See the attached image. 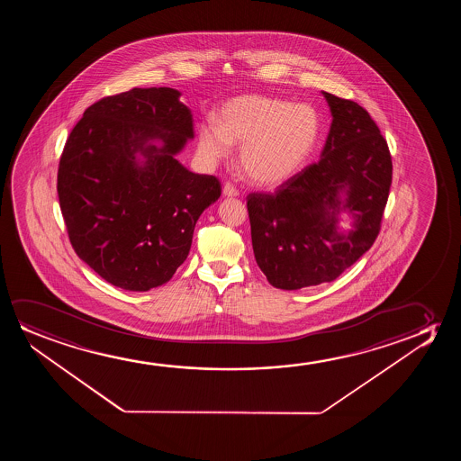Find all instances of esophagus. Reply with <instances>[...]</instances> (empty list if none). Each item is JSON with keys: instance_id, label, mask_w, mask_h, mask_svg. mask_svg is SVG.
Returning a JSON list of instances; mask_svg holds the SVG:
<instances>
[{"instance_id": "obj_1", "label": "esophagus", "mask_w": 461, "mask_h": 461, "mask_svg": "<svg viewBox=\"0 0 461 461\" xmlns=\"http://www.w3.org/2000/svg\"><path fill=\"white\" fill-rule=\"evenodd\" d=\"M221 194H223V196H238L240 195V190L236 189V185H234V184L227 183L223 185Z\"/></svg>"}]
</instances>
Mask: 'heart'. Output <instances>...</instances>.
I'll use <instances>...</instances> for the list:
<instances>
[{
    "label": "heart",
    "mask_w": 461,
    "mask_h": 461,
    "mask_svg": "<svg viewBox=\"0 0 461 461\" xmlns=\"http://www.w3.org/2000/svg\"><path fill=\"white\" fill-rule=\"evenodd\" d=\"M320 118L309 104H290L269 95H247L225 102L217 126L203 122L198 152L208 164L240 146V164L258 185H278L290 179L315 146Z\"/></svg>",
    "instance_id": "1"
}]
</instances>
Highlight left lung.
<instances>
[{"label": "left lung", "instance_id": "obj_1", "mask_svg": "<svg viewBox=\"0 0 461 461\" xmlns=\"http://www.w3.org/2000/svg\"><path fill=\"white\" fill-rule=\"evenodd\" d=\"M322 95L332 124L320 160L274 194L247 196L257 265L280 290L332 282L353 266L378 238L391 190V151L372 116L357 102ZM340 210L355 215L347 235L336 227Z\"/></svg>", "mask_w": 461, "mask_h": 461}]
</instances>
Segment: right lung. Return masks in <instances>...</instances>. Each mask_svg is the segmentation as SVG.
Segmentation results:
<instances>
[{"label":"right lung","instance_id":"add662e5","mask_svg":"<svg viewBox=\"0 0 461 461\" xmlns=\"http://www.w3.org/2000/svg\"><path fill=\"white\" fill-rule=\"evenodd\" d=\"M173 88H133L85 110L66 140L58 198L78 258L108 284L148 291L183 265L195 223L221 196L219 179L175 158L194 118ZM158 139L160 147L148 144ZM140 151L146 164L140 166Z\"/></svg>","mask_w":461,"mask_h":461}]
</instances>
